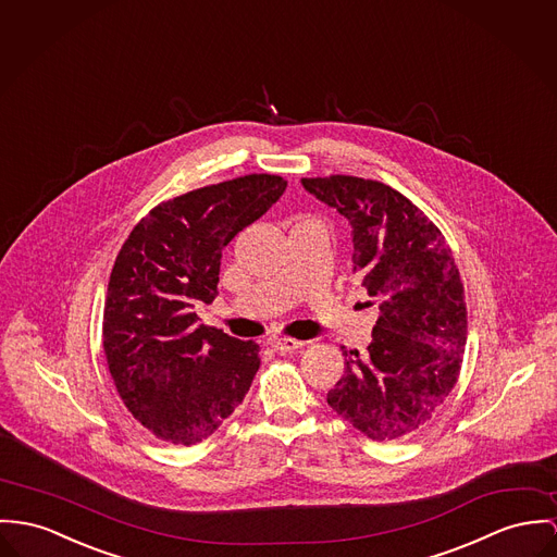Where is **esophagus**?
Segmentation results:
<instances>
[{"label":"esophagus","instance_id":"esophagus-1","mask_svg":"<svg viewBox=\"0 0 557 557\" xmlns=\"http://www.w3.org/2000/svg\"><path fill=\"white\" fill-rule=\"evenodd\" d=\"M305 342H299V339H293V337H275V339H271V347L273 349H277V351H295V349H299L302 347Z\"/></svg>","mask_w":557,"mask_h":557}]
</instances>
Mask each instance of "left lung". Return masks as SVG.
<instances>
[{"instance_id":"8db88e82","label":"left lung","mask_w":557,"mask_h":557,"mask_svg":"<svg viewBox=\"0 0 557 557\" xmlns=\"http://www.w3.org/2000/svg\"><path fill=\"white\" fill-rule=\"evenodd\" d=\"M351 224V271L380 300L373 342L345 349L329 405L373 441L422 429L458 382L467 345L460 271L438 226L405 195L356 175L302 177Z\"/></svg>"}]
</instances>
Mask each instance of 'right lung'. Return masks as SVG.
I'll return each instance as SVG.
<instances>
[{"label": "right lung", "instance_id": "obj_1", "mask_svg": "<svg viewBox=\"0 0 557 557\" xmlns=\"http://www.w3.org/2000/svg\"><path fill=\"white\" fill-rule=\"evenodd\" d=\"M288 182L250 173L159 203L112 267L103 351L131 416L157 438L195 445L248 394L260 347L199 324L195 307L218 295L228 242L264 214Z\"/></svg>", "mask_w": 557, "mask_h": 557}]
</instances>
